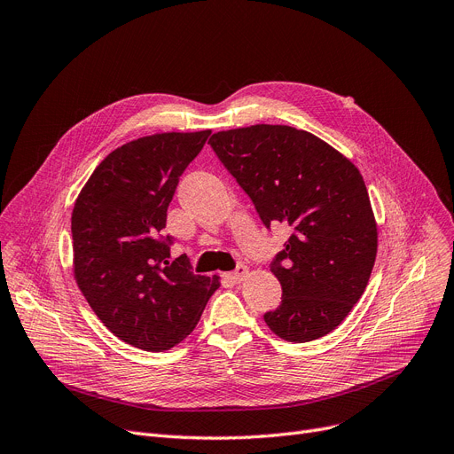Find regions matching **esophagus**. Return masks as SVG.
Listing matches in <instances>:
<instances>
[{
    "mask_svg": "<svg viewBox=\"0 0 454 454\" xmlns=\"http://www.w3.org/2000/svg\"><path fill=\"white\" fill-rule=\"evenodd\" d=\"M249 273V270H247V266H239L236 268L229 277H231V280H234V283H242V280L246 278V275Z\"/></svg>",
    "mask_w": 454,
    "mask_h": 454,
    "instance_id": "1",
    "label": "esophagus"
}]
</instances>
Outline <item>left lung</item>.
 <instances>
[{
	"label": "left lung",
	"mask_w": 454,
	"mask_h": 454,
	"mask_svg": "<svg viewBox=\"0 0 454 454\" xmlns=\"http://www.w3.org/2000/svg\"><path fill=\"white\" fill-rule=\"evenodd\" d=\"M208 144L262 223L292 229L270 264L283 301L264 314L268 327L295 343L329 334L362 297L377 256V223L358 168L288 125L231 129Z\"/></svg>",
	"instance_id": "8db88e82"
}]
</instances>
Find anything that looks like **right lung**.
<instances>
[{
	"mask_svg": "<svg viewBox=\"0 0 454 454\" xmlns=\"http://www.w3.org/2000/svg\"><path fill=\"white\" fill-rule=\"evenodd\" d=\"M210 131L160 133L106 155L72 212L74 275L114 336L144 351H168L203 314L218 277L193 275L184 254L171 261L166 212L179 177Z\"/></svg>",
	"mask_w": 454,
	"mask_h": 454,
	"instance_id": "1",
	"label": "right lung"
}]
</instances>
